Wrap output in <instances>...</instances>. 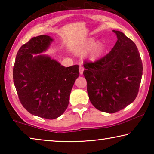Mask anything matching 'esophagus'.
<instances>
[{"label":"esophagus","instance_id":"esophagus-1","mask_svg":"<svg viewBox=\"0 0 154 154\" xmlns=\"http://www.w3.org/2000/svg\"><path fill=\"white\" fill-rule=\"evenodd\" d=\"M83 70H84V68H83L82 66H79V73L80 75H82L83 73Z\"/></svg>","mask_w":154,"mask_h":154}]
</instances>
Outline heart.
Listing matches in <instances>:
<instances>
[{"label": "heart", "instance_id": "1", "mask_svg": "<svg viewBox=\"0 0 154 154\" xmlns=\"http://www.w3.org/2000/svg\"><path fill=\"white\" fill-rule=\"evenodd\" d=\"M95 44H96V41L94 39V38H90V39H88V41H85L84 43L81 45L79 49H78V51H79V53H84V52H87L89 50H90V49L95 45ZM103 43H98L96 44L94 48L92 53H91V56H92V58L98 57L103 53Z\"/></svg>", "mask_w": 154, "mask_h": 154}]
</instances>
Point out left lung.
Instances as JSON below:
<instances>
[{"instance_id":"obj_1","label":"left lung","mask_w":154,"mask_h":154,"mask_svg":"<svg viewBox=\"0 0 154 154\" xmlns=\"http://www.w3.org/2000/svg\"><path fill=\"white\" fill-rule=\"evenodd\" d=\"M111 51L94 62H85L83 75L91 103L98 110L113 113L135 100L143 75V64L135 43L118 30Z\"/></svg>"}]
</instances>
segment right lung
Returning <instances> with one entry per match:
<instances>
[{
    "label": "right lung",
    "instance_id": "1",
    "mask_svg": "<svg viewBox=\"0 0 154 154\" xmlns=\"http://www.w3.org/2000/svg\"><path fill=\"white\" fill-rule=\"evenodd\" d=\"M53 41L49 36L33 37L18 50L13 78L22 106L30 113L54 119L67 109L70 94L79 71L78 65L64 67L45 55Z\"/></svg>",
    "mask_w": 154,
    "mask_h": 154
}]
</instances>
